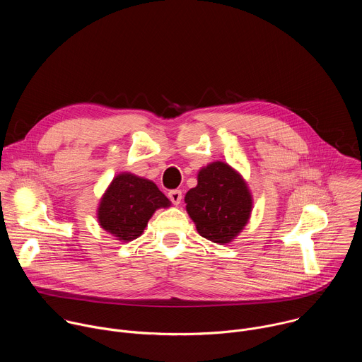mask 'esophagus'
<instances>
[{"label": "esophagus", "mask_w": 362, "mask_h": 362, "mask_svg": "<svg viewBox=\"0 0 362 362\" xmlns=\"http://www.w3.org/2000/svg\"><path fill=\"white\" fill-rule=\"evenodd\" d=\"M169 199L175 206H179L182 202V192L180 190H170L169 192Z\"/></svg>", "instance_id": "obj_1"}]
</instances>
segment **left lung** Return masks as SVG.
Segmentation results:
<instances>
[{
  "instance_id": "8db88e82",
  "label": "left lung",
  "mask_w": 362,
  "mask_h": 362,
  "mask_svg": "<svg viewBox=\"0 0 362 362\" xmlns=\"http://www.w3.org/2000/svg\"><path fill=\"white\" fill-rule=\"evenodd\" d=\"M186 210L197 233L213 243L233 242L249 223L253 196L235 169L211 162L197 173V186L185 196Z\"/></svg>"
}]
</instances>
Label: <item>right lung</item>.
Instances as JSON below:
<instances>
[{"label": "right lung", "instance_id": "obj_1", "mask_svg": "<svg viewBox=\"0 0 362 362\" xmlns=\"http://www.w3.org/2000/svg\"><path fill=\"white\" fill-rule=\"evenodd\" d=\"M170 204L152 180L122 172L113 177L102 194L96 217L105 231L128 243L144 233L158 209Z\"/></svg>", "mask_w": 362, "mask_h": 362}]
</instances>
